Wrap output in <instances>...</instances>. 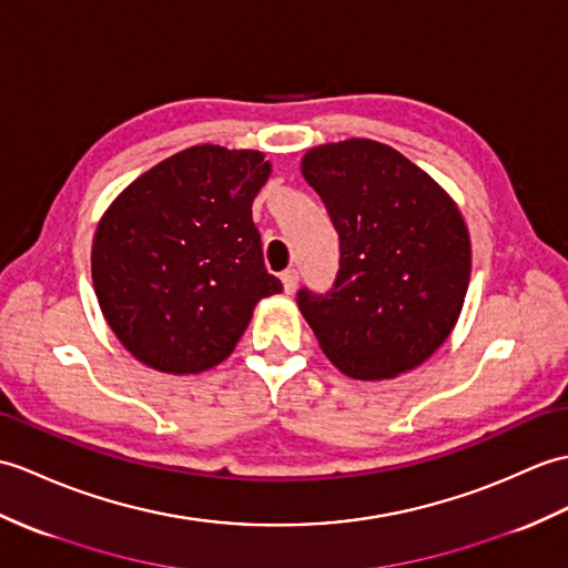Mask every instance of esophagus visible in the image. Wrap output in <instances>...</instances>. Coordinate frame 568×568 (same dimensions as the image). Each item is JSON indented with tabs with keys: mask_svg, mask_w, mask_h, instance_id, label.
Listing matches in <instances>:
<instances>
[{
	"mask_svg": "<svg viewBox=\"0 0 568 568\" xmlns=\"http://www.w3.org/2000/svg\"><path fill=\"white\" fill-rule=\"evenodd\" d=\"M281 281H283V290L287 295H293L297 290V283H300V273L295 268H287L281 273Z\"/></svg>",
	"mask_w": 568,
	"mask_h": 568,
	"instance_id": "1",
	"label": "esophagus"
}]
</instances>
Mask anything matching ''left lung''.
Listing matches in <instances>:
<instances>
[{
	"label": "left lung",
	"instance_id": "left-lung-1",
	"mask_svg": "<svg viewBox=\"0 0 568 568\" xmlns=\"http://www.w3.org/2000/svg\"><path fill=\"white\" fill-rule=\"evenodd\" d=\"M341 242L334 287L297 305L326 358L353 379L414 371L463 312L471 248L455 201L389 144L344 140L302 160Z\"/></svg>",
	"mask_w": 568,
	"mask_h": 568
}]
</instances>
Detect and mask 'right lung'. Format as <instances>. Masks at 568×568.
Segmentation results:
<instances>
[{
    "label": "right lung",
    "instance_id": "obj_1",
    "mask_svg": "<svg viewBox=\"0 0 568 568\" xmlns=\"http://www.w3.org/2000/svg\"><path fill=\"white\" fill-rule=\"evenodd\" d=\"M268 176L261 152L195 144L144 171L105 210L91 278L105 322L140 363L171 375L215 367L256 302L281 293L252 217Z\"/></svg>",
    "mask_w": 568,
    "mask_h": 568
}]
</instances>
